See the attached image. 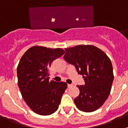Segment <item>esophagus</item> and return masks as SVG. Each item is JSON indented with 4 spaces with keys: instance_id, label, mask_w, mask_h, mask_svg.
<instances>
[{
    "instance_id": "1",
    "label": "esophagus",
    "mask_w": 128,
    "mask_h": 128,
    "mask_svg": "<svg viewBox=\"0 0 128 128\" xmlns=\"http://www.w3.org/2000/svg\"><path fill=\"white\" fill-rule=\"evenodd\" d=\"M72 86H73V84H68V88H70V87Z\"/></svg>"
}]
</instances>
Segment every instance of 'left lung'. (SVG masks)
<instances>
[{
    "label": "left lung",
    "instance_id": "obj_1",
    "mask_svg": "<svg viewBox=\"0 0 128 128\" xmlns=\"http://www.w3.org/2000/svg\"><path fill=\"white\" fill-rule=\"evenodd\" d=\"M65 50L64 59L75 66L85 82L84 85L77 86L80 92L74 99L76 106L84 112L99 109L108 98L114 81L110 60L102 50L91 45H80Z\"/></svg>",
    "mask_w": 128,
    "mask_h": 128
}]
</instances>
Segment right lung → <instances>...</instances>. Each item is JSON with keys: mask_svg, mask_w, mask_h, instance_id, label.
I'll return each mask as SVG.
<instances>
[{"mask_svg": "<svg viewBox=\"0 0 128 128\" xmlns=\"http://www.w3.org/2000/svg\"><path fill=\"white\" fill-rule=\"evenodd\" d=\"M64 53L60 48L34 46L24 54L19 62L17 76L20 92L28 106L38 115L55 112L67 88L65 82L48 81L51 63Z\"/></svg>", "mask_w": 128, "mask_h": 128, "instance_id": "obj_1", "label": "right lung"}]
</instances>
